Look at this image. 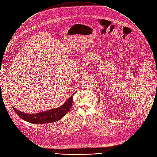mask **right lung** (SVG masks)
<instances>
[{"label":"right lung","instance_id":"1","mask_svg":"<svg viewBox=\"0 0 157 157\" xmlns=\"http://www.w3.org/2000/svg\"><path fill=\"white\" fill-rule=\"evenodd\" d=\"M75 93L76 92L74 93L61 107L51 109L50 110L41 112V113L38 114H30L17 110L15 107H13V109L21 119L30 123L47 124L54 122L63 118V117L66 115L67 112L70 109L73 104V96Z\"/></svg>","mask_w":157,"mask_h":157}]
</instances>
